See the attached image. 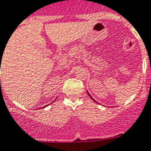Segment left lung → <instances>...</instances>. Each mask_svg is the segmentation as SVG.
Segmentation results:
<instances>
[{
	"instance_id": "obj_1",
	"label": "left lung",
	"mask_w": 151,
	"mask_h": 151,
	"mask_svg": "<svg viewBox=\"0 0 151 151\" xmlns=\"http://www.w3.org/2000/svg\"><path fill=\"white\" fill-rule=\"evenodd\" d=\"M87 94H88V95H89V96H90V98H91V99H93V101H94V102H95V103H97V102H96V100H95V99H93V98L91 96H90V93H89L88 92H87Z\"/></svg>"
}]
</instances>
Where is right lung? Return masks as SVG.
Instances as JSON below:
<instances>
[{"label":"right lung","instance_id":"right-lung-1","mask_svg":"<svg viewBox=\"0 0 151 151\" xmlns=\"http://www.w3.org/2000/svg\"><path fill=\"white\" fill-rule=\"evenodd\" d=\"M46 106H44V107H46Z\"/></svg>","mask_w":151,"mask_h":151}]
</instances>
